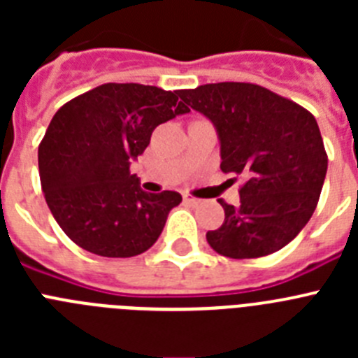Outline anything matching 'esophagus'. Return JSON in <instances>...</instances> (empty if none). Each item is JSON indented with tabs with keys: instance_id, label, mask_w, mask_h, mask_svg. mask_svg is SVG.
<instances>
[{
	"instance_id": "34e87169",
	"label": "esophagus",
	"mask_w": 358,
	"mask_h": 358,
	"mask_svg": "<svg viewBox=\"0 0 358 358\" xmlns=\"http://www.w3.org/2000/svg\"><path fill=\"white\" fill-rule=\"evenodd\" d=\"M182 199H185V202H186V204H188V206H201V204H202V201H201V199H197V197H194V195H189V194H185V197H182Z\"/></svg>"
}]
</instances>
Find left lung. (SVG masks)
I'll use <instances>...</instances> for the list:
<instances>
[{
	"label": "left lung",
	"instance_id": "8db88e82",
	"mask_svg": "<svg viewBox=\"0 0 358 358\" xmlns=\"http://www.w3.org/2000/svg\"><path fill=\"white\" fill-rule=\"evenodd\" d=\"M179 96L213 122L220 170L245 179L238 206L220 199L226 218L206 233L211 249L242 260L285 248L314 213L327 177L328 156L314 115L249 82L199 85Z\"/></svg>",
	"mask_w": 358,
	"mask_h": 358
}]
</instances>
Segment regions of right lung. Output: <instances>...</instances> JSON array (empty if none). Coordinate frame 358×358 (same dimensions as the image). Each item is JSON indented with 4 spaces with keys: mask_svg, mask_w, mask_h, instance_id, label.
<instances>
[{
    "mask_svg": "<svg viewBox=\"0 0 358 358\" xmlns=\"http://www.w3.org/2000/svg\"><path fill=\"white\" fill-rule=\"evenodd\" d=\"M189 113L179 91L156 85L102 84L66 102L39 145L44 199L78 248L107 258L150 249L182 197L147 194L131 163L159 123Z\"/></svg>",
    "mask_w": 358,
    "mask_h": 358,
    "instance_id": "add662e5",
    "label": "right lung"
}]
</instances>
